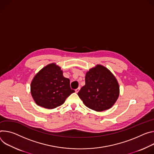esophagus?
Returning a JSON list of instances; mask_svg holds the SVG:
<instances>
[{
  "label": "esophagus",
  "instance_id": "esophagus-1",
  "mask_svg": "<svg viewBox=\"0 0 154 154\" xmlns=\"http://www.w3.org/2000/svg\"><path fill=\"white\" fill-rule=\"evenodd\" d=\"M79 90H80V88H77V89L75 90V92H76V93H78V92L79 91Z\"/></svg>",
  "mask_w": 154,
  "mask_h": 154
}]
</instances>
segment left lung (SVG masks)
<instances>
[{"mask_svg": "<svg viewBox=\"0 0 154 154\" xmlns=\"http://www.w3.org/2000/svg\"><path fill=\"white\" fill-rule=\"evenodd\" d=\"M86 84L78 93L88 108L97 112L110 109L120 93L115 76L103 65L97 64L87 72Z\"/></svg>", "mask_w": 154, "mask_h": 154, "instance_id": "left-lung-1", "label": "left lung"}]
</instances>
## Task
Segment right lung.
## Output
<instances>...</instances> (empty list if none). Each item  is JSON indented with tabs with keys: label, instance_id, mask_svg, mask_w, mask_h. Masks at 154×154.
Returning <instances> with one entry per match:
<instances>
[{
	"label": "right lung",
	"instance_id": "add662e5",
	"mask_svg": "<svg viewBox=\"0 0 154 154\" xmlns=\"http://www.w3.org/2000/svg\"><path fill=\"white\" fill-rule=\"evenodd\" d=\"M30 92L37 105L50 109L62 105L75 91L70 88V79L63 76L61 68L56 63H51L33 77Z\"/></svg>",
	"mask_w": 154,
	"mask_h": 154
}]
</instances>
